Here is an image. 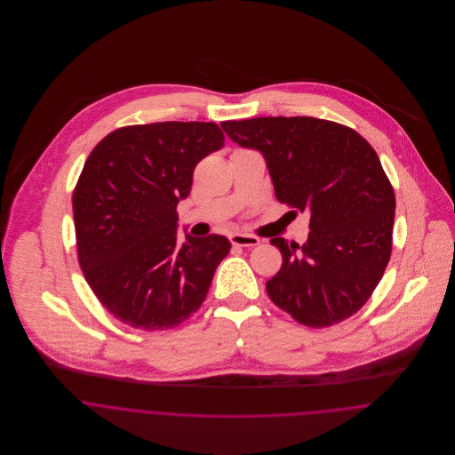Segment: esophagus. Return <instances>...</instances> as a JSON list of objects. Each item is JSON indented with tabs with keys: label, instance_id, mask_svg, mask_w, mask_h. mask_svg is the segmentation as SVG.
Returning a JSON list of instances; mask_svg holds the SVG:
<instances>
[{
	"label": "esophagus",
	"instance_id": "esophagus-1",
	"mask_svg": "<svg viewBox=\"0 0 455 455\" xmlns=\"http://www.w3.org/2000/svg\"><path fill=\"white\" fill-rule=\"evenodd\" d=\"M231 243L235 247H256L259 245V238L252 236V235H242V233H235L229 236Z\"/></svg>",
	"mask_w": 455,
	"mask_h": 455
}]
</instances>
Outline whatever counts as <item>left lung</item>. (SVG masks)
<instances>
[{
  "label": "left lung",
  "mask_w": 455,
  "mask_h": 455,
  "mask_svg": "<svg viewBox=\"0 0 455 455\" xmlns=\"http://www.w3.org/2000/svg\"><path fill=\"white\" fill-rule=\"evenodd\" d=\"M226 134L262 154L280 203L310 215L303 245L271 238L280 271L271 301L299 324L325 327L371 296L392 251L395 197L373 147L354 130L315 117L226 121Z\"/></svg>",
  "instance_id": "8db88e82"
}]
</instances>
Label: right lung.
Segmentation results:
<instances>
[{
  "label": "right lung",
  "mask_w": 455,
  "mask_h": 455,
  "mask_svg": "<svg viewBox=\"0 0 455 455\" xmlns=\"http://www.w3.org/2000/svg\"><path fill=\"white\" fill-rule=\"evenodd\" d=\"M215 123H154L107 134L73 193L78 262L92 292L124 324H182L206 298L229 254L226 236L179 242L177 204L196 164L224 147Z\"/></svg>",
  "instance_id": "1"
}]
</instances>
